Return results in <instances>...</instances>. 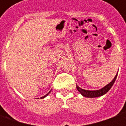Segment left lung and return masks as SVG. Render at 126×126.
<instances>
[{"mask_svg": "<svg viewBox=\"0 0 126 126\" xmlns=\"http://www.w3.org/2000/svg\"><path fill=\"white\" fill-rule=\"evenodd\" d=\"M117 74L118 72L117 73L116 76H115V78H113V79L111 81L109 84H108L107 85H106L105 87H103V88H101L100 90H86L82 89L80 87H79L78 85L76 84V88L77 90L79 91L80 94L83 96H85V97L88 98H95V97H99V96H103L105 94L108 92L109 90L111 89V88L112 87V86L113 85L114 82L115 81V79L117 78Z\"/></svg>", "mask_w": 126, "mask_h": 126, "instance_id": "8db88e82", "label": "left lung"}]
</instances>
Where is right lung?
<instances>
[{"mask_svg": "<svg viewBox=\"0 0 126 126\" xmlns=\"http://www.w3.org/2000/svg\"><path fill=\"white\" fill-rule=\"evenodd\" d=\"M50 92H51V90H50V91H49V92H48V93H47V94H46V95H44V96H42V97H41V98H45V97H46V96H48V94H49V93H50Z\"/></svg>", "mask_w": 126, "mask_h": 126, "instance_id": "right-lung-1", "label": "right lung"}]
</instances>
